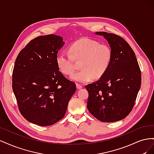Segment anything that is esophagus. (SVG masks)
<instances>
[{"instance_id":"34e87169","label":"esophagus","mask_w":154,"mask_h":154,"mask_svg":"<svg viewBox=\"0 0 154 154\" xmlns=\"http://www.w3.org/2000/svg\"><path fill=\"white\" fill-rule=\"evenodd\" d=\"M76 87H77L78 89H81V88H82L83 87H82V85L79 84V83H76Z\"/></svg>"}]
</instances>
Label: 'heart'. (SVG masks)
Instances as JSON below:
<instances>
[{
  "label": "heart",
  "instance_id": "obj_1",
  "mask_svg": "<svg viewBox=\"0 0 154 154\" xmlns=\"http://www.w3.org/2000/svg\"><path fill=\"white\" fill-rule=\"evenodd\" d=\"M69 54L60 53L56 58L59 71L64 75H71L74 70V60L80 61V71L71 78L79 83L90 82L94 77L99 79L108 70L112 58L110 46L87 38L74 42L69 48Z\"/></svg>",
  "mask_w": 154,
  "mask_h": 154
}]
</instances>
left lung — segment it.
<instances>
[{
    "label": "left lung",
    "mask_w": 154,
    "mask_h": 154,
    "mask_svg": "<svg viewBox=\"0 0 154 154\" xmlns=\"http://www.w3.org/2000/svg\"><path fill=\"white\" fill-rule=\"evenodd\" d=\"M108 41L112 51L110 66L98 81L85 86L87 109L102 122H116L132 111L141 87V73L134 51L122 37L96 32Z\"/></svg>",
    "instance_id": "8db88e82"
}]
</instances>
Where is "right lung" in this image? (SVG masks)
I'll return each instance as SVG.
<instances>
[{
	"instance_id": "add662e5",
	"label": "right lung",
	"mask_w": 154,
	"mask_h": 154,
	"mask_svg": "<svg viewBox=\"0 0 154 154\" xmlns=\"http://www.w3.org/2000/svg\"><path fill=\"white\" fill-rule=\"evenodd\" d=\"M61 36H40L18 53L12 74V88L20 114L42 127L62 119L76 91L75 83L59 71L56 63L63 45Z\"/></svg>"
}]
</instances>
